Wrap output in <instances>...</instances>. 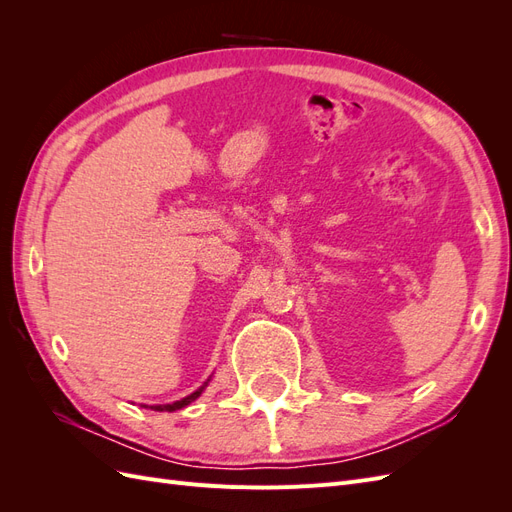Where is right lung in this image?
I'll return each instance as SVG.
<instances>
[{
    "label": "right lung",
    "mask_w": 512,
    "mask_h": 512,
    "mask_svg": "<svg viewBox=\"0 0 512 512\" xmlns=\"http://www.w3.org/2000/svg\"><path fill=\"white\" fill-rule=\"evenodd\" d=\"M209 382H211V376L207 378V382H203V386H198V389H196L194 393H190L188 397H183V399H179V401H173V404H156V406H145V408L158 410V412H175V410H181V408H185V406H190L192 401H196L200 395H203V391L207 389Z\"/></svg>",
    "instance_id": "add662e5"
}]
</instances>
